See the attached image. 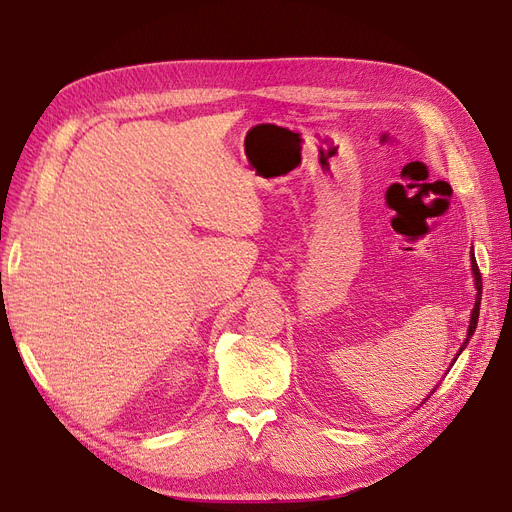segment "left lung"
Returning a JSON list of instances; mask_svg holds the SVG:
<instances>
[{"label":"left lung","instance_id":"8db88e82","mask_svg":"<svg viewBox=\"0 0 512 512\" xmlns=\"http://www.w3.org/2000/svg\"><path fill=\"white\" fill-rule=\"evenodd\" d=\"M472 256H474V254H472ZM472 271H474V277H476V290H478V294H476V303H474V309H472V318H470V329H468V337H466V342H463L461 350L468 346L470 337H472V335H474V331H476V322H478V309H480V294H483V280H480V271H478L476 260H472ZM461 350H459V352H461Z\"/></svg>","mask_w":512,"mask_h":512}]
</instances>
